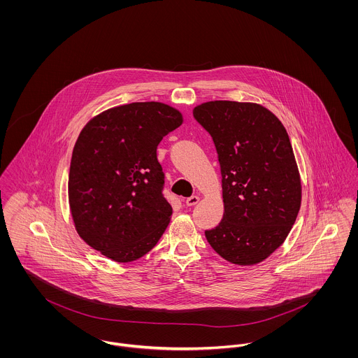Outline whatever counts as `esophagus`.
I'll use <instances>...</instances> for the list:
<instances>
[{
    "mask_svg": "<svg viewBox=\"0 0 358 358\" xmlns=\"http://www.w3.org/2000/svg\"><path fill=\"white\" fill-rule=\"evenodd\" d=\"M199 196H191V197H188L187 200H185V204L188 206V207H193V206H196L197 203H199Z\"/></svg>",
    "mask_w": 358,
    "mask_h": 358,
    "instance_id": "1",
    "label": "esophagus"
}]
</instances>
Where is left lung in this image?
<instances>
[{
	"label": "left lung",
	"instance_id": "obj_1",
	"mask_svg": "<svg viewBox=\"0 0 358 358\" xmlns=\"http://www.w3.org/2000/svg\"><path fill=\"white\" fill-rule=\"evenodd\" d=\"M193 117L214 140L222 174L223 218L206 238L224 260L257 264L285 243L301 207L289 135L259 103L211 101Z\"/></svg>",
	"mask_w": 358,
	"mask_h": 358
}]
</instances>
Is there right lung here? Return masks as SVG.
Here are the masks:
<instances>
[{
	"instance_id": "add662e5",
	"label": "right lung",
	"mask_w": 358,
	"mask_h": 358,
	"mask_svg": "<svg viewBox=\"0 0 358 358\" xmlns=\"http://www.w3.org/2000/svg\"><path fill=\"white\" fill-rule=\"evenodd\" d=\"M182 121L166 103L135 102L85 124L72 152L68 199L75 229L90 247L129 263L157 245L173 214L157 147Z\"/></svg>"
}]
</instances>
